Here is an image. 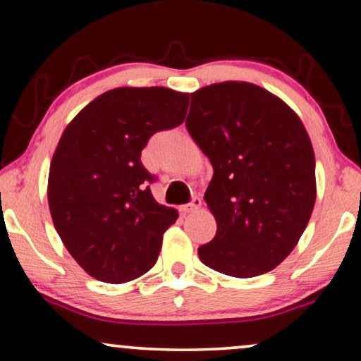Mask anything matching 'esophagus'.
<instances>
[{"label":"esophagus","instance_id":"34e87169","mask_svg":"<svg viewBox=\"0 0 361 361\" xmlns=\"http://www.w3.org/2000/svg\"><path fill=\"white\" fill-rule=\"evenodd\" d=\"M200 207H202V200L199 199V197H194V199H192L189 204L180 207V212H182V214H194V212L199 210Z\"/></svg>","mask_w":361,"mask_h":361}]
</instances>
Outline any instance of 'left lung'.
<instances>
[{
	"label": "left lung",
	"instance_id": "1",
	"mask_svg": "<svg viewBox=\"0 0 361 361\" xmlns=\"http://www.w3.org/2000/svg\"><path fill=\"white\" fill-rule=\"evenodd\" d=\"M187 130L214 167L204 199L216 221L209 268L255 278L288 258L312 215L315 156L293 108L250 82L190 93Z\"/></svg>",
	"mask_w": 361,
	"mask_h": 361
}]
</instances>
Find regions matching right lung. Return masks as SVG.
Masks as SVG:
<instances>
[{"mask_svg":"<svg viewBox=\"0 0 361 361\" xmlns=\"http://www.w3.org/2000/svg\"><path fill=\"white\" fill-rule=\"evenodd\" d=\"M189 93L120 87L88 103L63 130L49 169L54 226L87 274L121 284L147 273L176 209L154 200L141 151L185 120Z\"/></svg>","mask_w":361,"mask_h":361,"instance_id":"1","label":"right lung"}]
</instances>
